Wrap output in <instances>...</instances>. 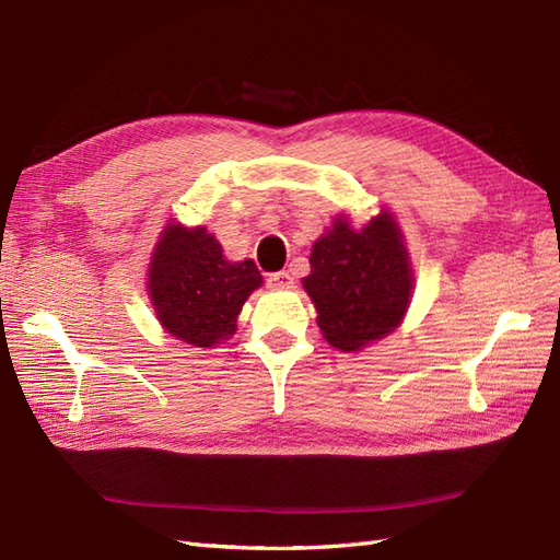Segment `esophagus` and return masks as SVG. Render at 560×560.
<instances>
[{
	"label": "esophagus",
	"instance_id": "1",
	"mask_svg": "<svg viewBox=\"0 0 560 560\" xmlns=\"http://www.w3.org/2000/svg\"><path fill=\"white\" fill-rule=\"evenodd\" d=\"M268 284L276 287V290H292L294 278L287 273V270H280V273H270L268 276Z\"/></svg>",
	"mask_w": 560,
	"mask_h": 560
}]
</instances>
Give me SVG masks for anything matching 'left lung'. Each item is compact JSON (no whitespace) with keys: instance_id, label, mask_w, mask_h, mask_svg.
<instances>
[{"instance_id":"left-lung-1","label":"left lung","mask_w":560,"mask_h":560,"mask_svg":"<svg viewBox=\"0 0 560 560\" xmlns=\"http://www.w3.org/2000/svg\"><path fill=\"white\" fill-rule=\"evenodd\" d=\"M303 290L315 303L327 343L358 352L387 336L411 303L413 270L395 217L381 210L364 229L336 217L311 252Z\"/></svg>"}]
</instances>
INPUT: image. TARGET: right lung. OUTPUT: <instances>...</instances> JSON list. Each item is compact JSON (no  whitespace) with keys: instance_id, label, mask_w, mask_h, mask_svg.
I'll use <instances>...</instances> for the list:
<instances>
[{"instance_id":"add662e5","label":"right lung","mask_w":560,"mask_h":560,"mask_svg":"<svg viewBox=\"0 0 560 560\" xmlns=\"http://www.w3.org/2000/svg\"><path fill=\"white\" fill-rule=\"evenodd\" d=\"M252 259L229 261L202 226L167 224L149 264V299L167 334L196 348H212L235 334L247 296L261 287Z\"/></svg>"}]
</instances>
